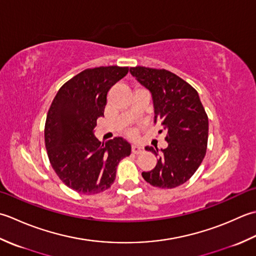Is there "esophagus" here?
Here are the masks:
<instances>
[{"label":"esophagus","instance_id":"1","mask_svg":"<svg viewBox=\"0 0 256 256\" xmlns=\"http://www.w3.org/2000/svg\"><path fill=\"white\" fill-rule=\"evenodd\" d=\"M132 154H138L140 152H142L144 148L142 147V146H139V144H132Z\"/></svg>","mask_w":256,"mask_h":256}]
</instances>
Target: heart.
I'll return each instance as SVG.
<instances>
[{
  "instance_id": "1",
  "label": "heart",
  "mask_w": 256,
  "mask_h": 256,
  "mask_svg": "<svg viewBox=\"0 0 256 256\" xmlns=\"http://www.w3.org/2000/svg\"><path fill=\"white\" fill-rule=\"evenodd\" d=\"M130 134H132V136H134V132H130Z\"/></svg>"
}]
</instances>
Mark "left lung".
I'll list each match as a JSON object with an SVG mask.
<instances>
[{"mask_svg":"<svg viewBox=\"0 0 256 256\" xmlns=\"http://www.w3.org/2000/svg\"><path fill=\"white\" fill-rule=\"evenodd\" d=\"M130 74L150 92L154 109V124L166 132L168 147L146 150L158 156V162L144 179L158 188L184 184L199 168L206 152L208 120L199 94L191 85L166 70L132 67Z\"/></svg>","mask_w":256,"mask_h":256,"instance_id":"1","label":"left lung"}]
</instances>
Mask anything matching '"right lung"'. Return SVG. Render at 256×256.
Segmentation results:
<instances>
[{"instance_id": "obj_1", "label": "right lung", "mask_w": 256, "mask_h": 256, "mask_svg": "<svg viewBox=\"0 0 256 256\" xmlns=\"http://www.w3.org/2000/svg\"><path fill=\"white\" fill-rule=\"evenodd\" d=\"M128 72V67L118 66L82 70L60 87L50 105L45 124L50 162L60 179L80 194H95L110 188L119 161L132 152L122 137L104 144L94 134L109 90Z\"/></svg>"}]
</instances>
